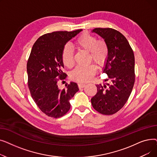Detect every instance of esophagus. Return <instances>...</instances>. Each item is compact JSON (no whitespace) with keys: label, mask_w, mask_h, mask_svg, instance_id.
Here are the masks:
<instances>
[{"label":"esophagus","mask_w":157,"mask_h":157,"mask_svg":"<svg viewBox=\"0 0 157 157\" xmlns=\"http://www.w3.org/2000/svg\"><path fill=\"white\" fill-rule=\"evenodd\" d=\"M78 85H79V88H84V87L85 86L86 83H79L78 84Z\"/></svg>","instance_id":"34e87169"}]
</instances>
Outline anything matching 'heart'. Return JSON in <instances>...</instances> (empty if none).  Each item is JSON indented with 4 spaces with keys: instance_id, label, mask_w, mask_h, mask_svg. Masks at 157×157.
<instances>
[{
    "instance_id": "b5f03b06",
    "label": "heart",
    "mask_w": 157,
    "mask_h": 157,
    "mask_svg": "<svg viewBox=\"0 0 157 157\" xmlns=\"http://www.w3.org/2000/svg\"><path fill=\"white\" fill-rule=\"evenodd\" d=\"M79 48L90 52L92 60L97 63L101 65L105 60L108 55V48L104 41L98 40L97 38L89 34L84 33L77 40ZM62 60L68 67L74 64V49L71 45L66 44L62 50ZM97 71L94 64L88 65H79L71 72V77L79 81H88L91 80Z\"/></svg>"
}]
</instances>
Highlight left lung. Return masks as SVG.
Instances as JSON below:
<instances>
[{
	"instance_id": "1",
	"label": "left lung",
	"mask_w": 157,
	"mask_h": 157,
	"mask_svg": "<svg viewBox=\"0 0 157 157\" xmlns=\"http://www.w3.org/2000/svg\"><path fill=\"white\" fill-rule=\"evenodd\" d=\"M100 36L108 48L103 72L110 84L97 85V92L92 98L93 108L105 115L113 114L127 102L135 81V59L133 50L122 34L110 28H95L92 30Z\"/></svg>"
}]
</instances>
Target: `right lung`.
Instances as JSON below:
<instances>
[{"mask_svg": "<svg viewBox=\"0 0 157 157\" xmlns=\"http://www.w3.org/2000/svg\"><path fill=\"white\" fill-rule=\"evenodd\" d=\"M82 30L48 33L38 38L32 46L27 65L28 86L34 102L48 117L57 118L67 113L70 100L79 90L75 82L66 84L63 89L58 83L66 78L62 71L63 49Z\"/></svg>", "mask_w": 157, "mask_h": 157, "instance_id": "obj_1", "label": "right lung"}]
</instances>
